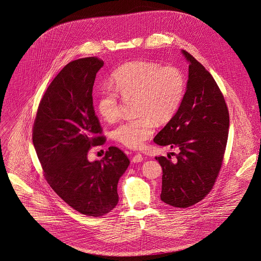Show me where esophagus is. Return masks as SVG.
<instances>
[{
  "label": "esophagus",
  "instance_id": "34e87169",
  "mask_svg": "<svg viewBox=\"0 0 261 261\" xmlns=\"http://www.w3.org/2000/svg\"><path fill=\"white\" fill-rule=\"evenodd\" d=\"M142 160H143V156L140 153H137L136 155H134V157L132 158V161L134 163H139V162H141Z\"/></svg>",
  "mask_w": 261,
  "mask_h": 261
}]
</instances>
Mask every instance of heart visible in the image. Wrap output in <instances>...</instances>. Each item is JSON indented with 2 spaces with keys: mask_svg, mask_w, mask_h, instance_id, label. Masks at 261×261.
Returning a JSON list of instances; mask_svg holds the SVG:
<instances>
[{
  "mask_svg": "<svg viewBox=\"0 0 261 261\" xmlns=\"http://www.w3.org/2000/svg\"><path fill=\"white\" fill-rule=\"evenodd\" d=\"M113 89H103L97 110L107 122H114L120 113L118 93L124 99L135 98V120L120 123L113 138L129 148H139L153 134L157 123L170 121L183 101L186 80L182 71L148 61H130L113 72Z\"/></svg>",
  "mask_w": 261,
  "mask_h": 261,
  "instance_id": "1",
  "label": "heart"
}]
</instances>
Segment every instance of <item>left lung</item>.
I'll return each mask as SVG.
<instances>
[{"label": "left lung", "instance_id": "8db88e82", "mask_svg": "<svg viewBox=\"0 0 261 261\" xmlns=\"http://www.w3.org/2000/svg\"><path fill=\"white\" fill-rule=\"evenodd\" d=\"M183 101L154 142L178 148L176 160L155 157L162 167L160 199L167 205L187 208L212 190L221 169L228 136L229 116L215 79L190 53Z\"/></svg>", "mask_w": 261, "mask_h": 261}]
</instances>
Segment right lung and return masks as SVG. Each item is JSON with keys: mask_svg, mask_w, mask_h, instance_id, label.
Wrapping results in <instances>:
<instances>
[{"mask_svg": "<svg viewBox=\"0 0 261 261\" xmlns=\"http://www.w3.org/2000/svg\"><path fill=\"white\" fill-rule=\"evenodd\" d=\"M104 62L97 57L71 61L44 93L36 113L33 142L44 177L70 207L101 217L119 202L118 183L129 165L121 149L109 147L101 160L89 161L92 146L104 137L93 107V86Z\"/></svg>", "mask_w": 261, "mask_h": 261, "instance_id": "add662e5", "label": "right lung"}]
</instances>
